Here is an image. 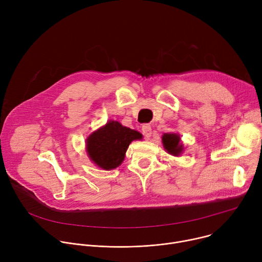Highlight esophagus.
Returning a JSON list of instances; mask_svg holds the SVG:
<instances>
[{"instance_id": "esophagus-1", "label": "esophagus", "mask_w": 262, "mask_h": 262, "mask_svg": "<svg viewBox=\"0 0 262 262\" xmlns=\"http://www.w3.org/2000/svg\"><path fill=\"white\" fill-rule=\"evenodd\" d=\"M151 130H152V129H151V126L149 125V124H144V125L142 126V133H143L144 137L147 138V139L151 136V134H152Z\"/></svg>"}]
</instances>
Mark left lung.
<instances>
[{
    "label": "left lung",
    "instance_id": "1",
    "mask_svg": "<svg viewBox=\"0 0 262 262\" xmlns=\"http://www.w3.org/2000/svg\"><path fill=\"white\" fill-rule=\"evenodd\" d=\"M162 142L165 150L173 156L179 157L183 152V144L177 133H166L162 136Z\"/></svg>",
    "mask_w": 262,
    "mask_h": 262
}]
</instances>
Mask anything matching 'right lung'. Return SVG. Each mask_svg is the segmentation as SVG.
I'll return each instance as SVG.
<instances>
[{"label": "right lung", "mask_w": 262, "mask_h": 262, "mask_svg": "<svg viewBox=\"0 0 262 262\" xmlns=\"http://www.w3.org/2000/svg\"><path fill=\"white\" fill-rule=\"evenodd\" d=\"M142 138L138 130L110 120L89 135L86 140V151L95 166L102 170H113L124 161L129 144Z\"/></svg>", "instance_id": "right-lung-1"}]
</instances>
